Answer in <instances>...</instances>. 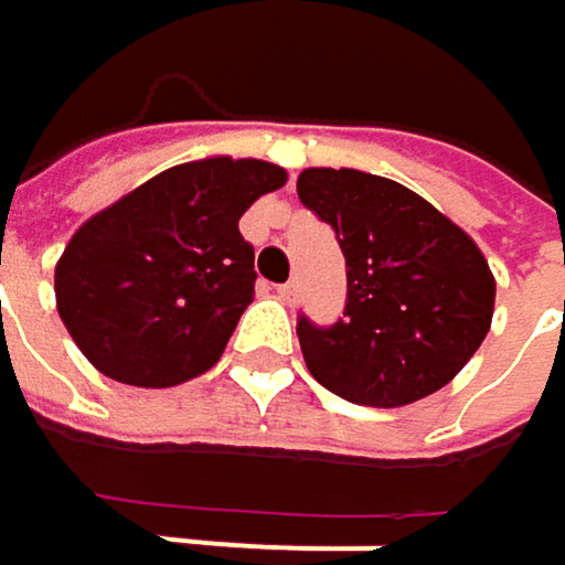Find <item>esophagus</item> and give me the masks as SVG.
<instances>
[{
	"label": "esophagus",
	"mask_w": 565,
	"mask_h": 565,
	"mask_svg": "<svg viewBox=\"0 0 565 565\" xmlns=\"http://www.w3.org/2000/svg\"><path fill=\"white\" fill-rule=\"evenodd\" d=\"M278 297H281L284 303H294L297 300V281H287L278 287Z\"/></svg>",
	"instance_id": "esophagus-1"
}]
</instances>
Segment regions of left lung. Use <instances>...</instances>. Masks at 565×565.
Returning <instances> with one entry per match:
<instances>
[{"label": "left lung", "instance_id": "1", "mask_svg": "<svg viewBox=\"0 0 565 565\" xmlns=\"http://www.w3.org/2000/svg\"><path fill=\"white\" fill-rule=\"evenodd\" d=\"M300 202L337 232L347 307L330 327L297 317L310 376L356 405L395 408L448 386L484 343L494 275L431 202L360 170H303Z\"/></svg>", "mask_w": 565, "mask_h": 565}]
</instances>
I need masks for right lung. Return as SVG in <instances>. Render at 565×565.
<instances>
[{"instance_id":"add662e5","label":"right lung","mask_w":565,"mask_h":565,"mask_svg":"<svg viewBox=\"0 0 565 565\" xmlns=\"http://www.w3.org/2000/svg\"><path fill=\"white\" fill-rule=\"evenodd\" d=\"M287 182L265 160L209 157L147 179L67 242L57 313L104 376L167 390L212 370L255 297L245 209Z\"/></svg>"}]
</instances>
